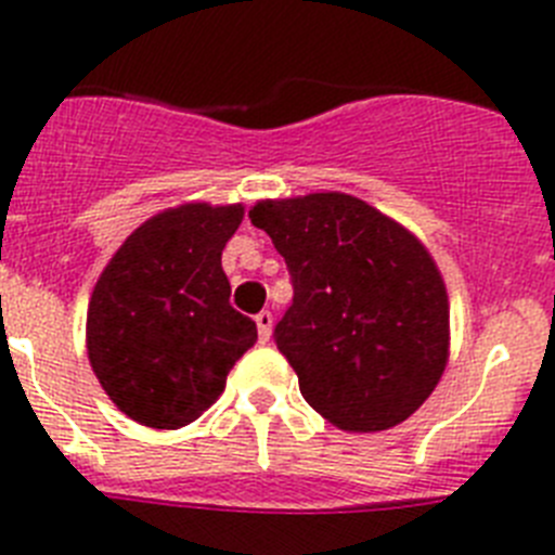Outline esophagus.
Wrapping results in <instances>:
<instances>
[{"label":"esophagus","mask_w":555,"mask_h":555,"mask_svg":"<svg viewBox=\"0 0 555 555\" xmlns=\"http://www.w3.org/2000/svg\"><path fill=\"white\" fill-rule=\"evenodd\" d=\"M255 325H258V336H261V341H269V336H272V325H274L272 311L258 313V317H255Z\"/></svg>","instance_id":"esophagus-1"}]
</instances>
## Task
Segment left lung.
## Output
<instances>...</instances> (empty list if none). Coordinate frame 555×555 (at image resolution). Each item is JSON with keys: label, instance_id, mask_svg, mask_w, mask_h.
<instances>
[{"label": "left lung", "instance_id": "obj_1", "mask_svg": "<svg viewBox=\"0 0 555 555\" xmlns=\"http://www.w3.org/2000/svg\"><path fill=\"white\" fill-rule=\"evenodd\" d=\"M249 219L292 274L294 300L274 345L306 403L350 434L409 420L450 356L448 288L428 247L341 191L258 199Z\"/></svg>", "mask_w": 555, "mask_h": 555}]
</instances>
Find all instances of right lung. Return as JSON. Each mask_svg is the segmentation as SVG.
Returning a JSON list of instances; mask_svg holds the SVG:
<instances>
[{
  "mask_svg": "<svg viewBox=\"0 0 555 555\" xmlns=\"http://www.w3.org/2000/svg\"><path fill=\"white\" fill-rule=\"evenodd\" d=\"M244 205L183 203L146 219L102 269L86 317L88 361L116 409L178 430L217 403L255 322L230 306L222 249Z\"/></svg>",
  "mask_w": 555,
  "mask_h": 555,
  "instance_id": "add662e5",
  "label": "right lung"
}]
</instances>
